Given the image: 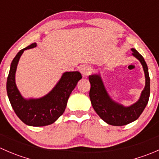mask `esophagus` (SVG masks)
Returning <instances> with one entry per match:
<instances>
[{
  "label": "esophagus",
  "mask_w": 159,
  "mask_h": 159,
  "mask_svg": "<svg viewBox=\"0 0 159 159\" xmlns=\"http://www.w3.org/2000/svg\"><path fill=\"white\" fill-rule=\"evenodd\" d=\"M81 73L83 76H89L91 73V68L89 66H83L81 68Z\"/></svg>",
  "instance_id": "esophagus-1"
}]
</instances>
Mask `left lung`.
<instances>
[{
    "instance_id": "1",
    "label": "left lung",
    "mask_w": 159,
    "mask_h": 159,
    "mask_svg": "<svg viewBox=\"0 0 159 159\" xmlns=\"http://www.w3.org/2000/svg\"><path fill=\"white\" fill-rule=\"evenodd\" d=\"M132 54L137 57L143 66L145 75V87L142 91L139 100L131 106L125 107L115 103L110 98L105 91L102 79L98 75H90L91 89L89 97L91 105L96 113L103 121L115 126L129 124L139 118L148 102L150 95V78L148 66L143 57L134 48H131Z\"/></svg>"
}]
</instances>
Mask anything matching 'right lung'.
<instances>
[{
	"label": "right lung",
	"instance_id": "obj_1",
	"mask_svg": "<svg viewBox=\"0 0 159 159\" xmlns=\"http://www.w3.org/2000/svg\"><path fill=\"white\" fill-rule=\"evenodd\" d=\"M35 46L36 44L33 43L20 50L13 59L7 80V92L14 112L25 124L30 126H45L54 123L64 113L70 93L82 76L78 71L65 72L48 94L40 99L25 100L16 86L15 72L24 51Z\"/></svg>",
	"mask_w": 159,
	"mask_h": 159
}]
</instances>
